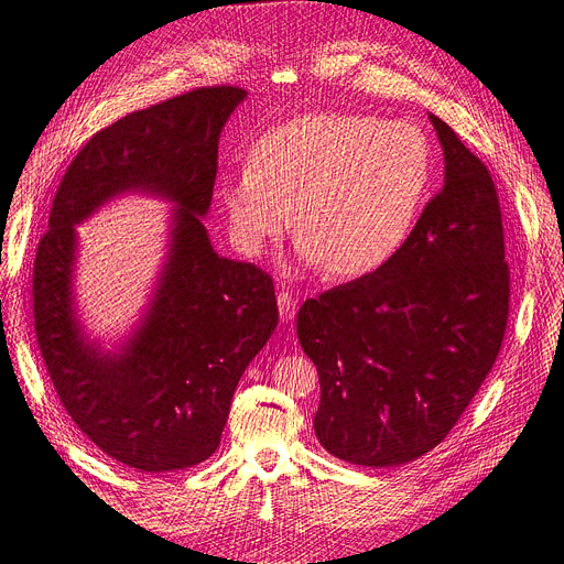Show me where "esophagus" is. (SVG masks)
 Masks as SVG:
<instances>
[{"label": "esophagus", "mask_w": 564, "mask_h": 564, "mask_svg": "<svg viewBox=\"0 0 564 564\" xmlns=\"http://www.w3.org/2000/svg\"><path fill=\"white\" fill-rule=\"evenodd\" d=\"M278 310H280V317H282V322H291L294 319V314H296V299L289 294V291H280L278 294Z\"/></svg>", "instance_id": "obj_1"}]
</instances>
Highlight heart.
I'll list each match as a JSON object with an SVG mask.
<instances>
[{
  "mask_svg": "<svg viewBox=\"0 0 564 564\" xmlns=\"http://www.w3.org/2000/svg\"><path fill=\"white\" fill-rule=\"evenodd\" d=\"M433 173L431 143L414 124L314 112L265 131L250 164L221 177L219 196L245 252L280 240L296 208L301 261L351 280L408 245Z\"/></svg>",
  "mask_w": 564,
  "mask_h": 564,
  "instance_id": "heart-1",
  "label": "heart"
}]
</instances>
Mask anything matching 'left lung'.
Segmentation results:
<instances>
[{"label":"left lung","mask_w":564,"mask_h":564,"mask_svg":"<svg viewBox=\"0 0 564 564\" xmlns=\"http://www.w3.org/2000/svg\"><path fill=\"white\" fill-rule=\"evenodd\" d=\"M444 185L379 270L307 299L299 343L319 372L314 435L335 458L395 467L435 448L500 354L509 265L498 192L431 112Z\"/></svg>","instance_id":"8db88e82"}]
</instances>
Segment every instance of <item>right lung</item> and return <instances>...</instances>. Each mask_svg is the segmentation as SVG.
Segmentation results:
<instances>
[{
    "label": "right lung",
    "mask_w": 564,
    "mask_h": 564,
    "mask_svg": "<svg viewBox=\"0 0 564 564\" xmlns=\"http://www.w3.org/2000/svg\"><path fill=\"white\" fill-rule=\"evenodd\" d=\"M245 97L198 87L97 131L62 177L34 259L36 340L66 414L106 456L152 475L215 454L238 381L278 326L273 280L219 257L204 227L219 133ZM122 193L164 197L174 210L144 317L106 352L77 319L75 227Z\"/></svg>",
    "instance_id": "1"
}]
</instances>
